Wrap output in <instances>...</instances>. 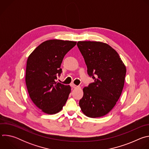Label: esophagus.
<instances>
[{"label":"esophagus","mask_w":149,"mask_h":149,"mask_svg":"<svg viewBox=\"0 0 149 149\" xmlns=\"http://www.w3.org/2000/svg\"><path fill=\"white\" fill-rule=\"evenodd\" d=\"M71 86L72 87V88H77V87H78V86H76V85H75L74 84H71Z\"/></svg>","instance_id":"1"}]
</instances>
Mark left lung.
I'll use <instances>...</instances> for the list:
<instances>
[{
    "label": "left lung",
    "instance_id": "obj_1",
    "mask_svg": "<svg viewBox=\"0 0 149 149\" xmlns=\"http://www.w3.org/2000/svg\"><path fill=\"white\" fill-rule=\"evenodd\" d=\"M87 72L94 82L83 88L79 105L91 118L108 114L118 100L124 84L126 68L118 53L109 45L96 41H79Z\"/></svg>",
    "mask_w": 149,
    "mask_h": 149
}]
</instances>
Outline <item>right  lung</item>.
Masks as SVG:
<instances>
[{"instance_id":"1","label":"right lung","mask_w":149,"mask_h":149,"mask_svg":"<svg viewBox=\"0 0 149 149\" xmlns=\"http://www.w3.org/2000/svg\"><path fill=\"white\" fill-rule=\"evenodd\" d=\"M77 42L52 39L42 42L28 56L25 81L29 97L48 114L59 112L68 98L71 87L56 82L62 72L63 57Z\"/></svg>"}]
</instances>
